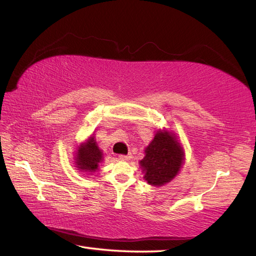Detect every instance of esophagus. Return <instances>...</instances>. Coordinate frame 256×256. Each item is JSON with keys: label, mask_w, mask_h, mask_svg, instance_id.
<instances>
[{"label": "esophagus", "mask_w": 256, "mask_h": 256, "mask_svg": "<svg viewBox=\"0 0 256 256\" xmlns=\"http://www.w3.org/2000/svg\"><path fill=\"white\" fill-rule=\"evenodd\" d=\"M130 158H132V156H130V154H127V156L120 154V156H119V160H122V161H128V160H130Z\"/></svg>", "instance_id": "1"}]
</instances>
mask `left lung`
Masks as SVG:
<instances>
[{
  "mask_svg": "<svg viewBox=\"0 0 256 256\" xmlns=\"http://www.w3.org/2000/svg\"><path fill=\"white\" fill-rule=\"evenodd\" d=\"M146 156L139 162L144 178L153 186H162L171 182L184 163V150L175 134L158 130L146 148Z\"/></svg>",
  "mask_w": 256,
  "mask_h": 256,
  "instance_id": "1",
  "label": "left lung"
}]
</instances>
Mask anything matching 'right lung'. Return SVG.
<instances>
[{"label": "right lung", "instance_id": "right-lung-1", "mask_svg": "<svg viewBox=\"0 0 256 256\" xmlns=\"http://www.w3.org/2000/svg\"><path fill=\"white\" fill-rule=\"evenodd\" d=\"M102 161H103V152L98 148L93 134L78 146L76 156V166L80 171L92 174L98 171Z\"/></svg>", "mask_w": 256, "mask_h": 256}]
</instances>
